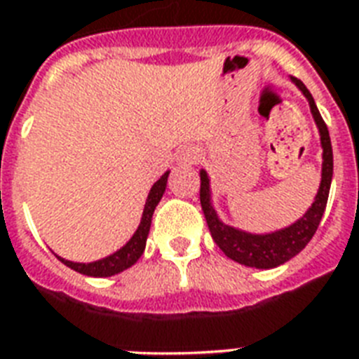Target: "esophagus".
Wrapping results in <instances>:
<instances>
[{"label":"esophagus","instance_id":"34e87169","mask_svg":"<svg viewBox=\"0 0 359 359\" xmlns=\"http://www.w3.org/2000/svg\"><path fill=\"white\" fill-rule=\"evenodd\" d=\"M197 160V151H191V149H188V151H184L182 154H180V162L182 163H196Z\"/></svg>","mask_w":359,"mask_h":359}]
</instances>
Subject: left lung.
Segmentation results:
<instances>
[{"instance_id": "left-lung-1", "label": "left lung", "mask_w": 359, "mask_h": 359, "mask_svg": "<svg viewBox=\"0 0 359 359\" xmlns=\"http://www.w3.org/2000/svg\"><path fill=\"white\" fill-rule=\"evenodd\" d=\"M298 89L304 93V97L309 100L313 119L317 123L318 132H320V143H323V180L320 188L315 197V203L311 208L302 216L296 224L289 225L276 233L268 235H251L244 233L235 227H229L219 222L218 214L210 205V182L205 169H201V190H199V199H201V208L205 212L208 229L212 235L214 242L224 251L225 255L233 261L245 264L251 268H276L283 264L294 255H298L317 233L318 224L323 219L324 208L328 203L330 186H332V175H334V152H332V141H330L328 126L318 114V108L313 100L311 93L300 80L292 78Z\"/></svg>"}]
</instances>
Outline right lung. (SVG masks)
Segmentation results:
<instances>
[{"label":"right lung","mask_w":359,"mask_h":359,"mask_svg":"<svg viewBox=\"0 0 359 359\" xmlns=\"http://www.w3.org/2000/svg\"><path fill=\"white\" fill-rule=\"evenodd\" d=\"M168 177L169 171L160 177V179L154 182V186L149 191V197H147L145 208H143V216H141V224L137 227V231L134 233V236L126 242V244L121 248L119 251H115L114 255L106 257V259H100V261L95 262H72L65 261L61 257H57L59 261L67 264L69 268L76 270V272L83 273V276H93V278H109V276H115V273L123 272L126 268H130L132 264L137 262L143 251H145L147 236H149V229H151L152 214H154V208L162 199L163 191H165V186H168Z\"/></svg>","instance_id":"right-lung-1"}]
</instances>
